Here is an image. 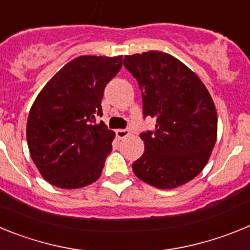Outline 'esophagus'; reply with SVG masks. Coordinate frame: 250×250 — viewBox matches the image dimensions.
I'll return each mask as SVG.
<instances>
[{
  "mask_svg": "<svg viewBox=\"0 0 250 250\" xmlns=\"http://www.w3.org/2000/svg\"><path fill=\"white\" fill-rule=\"evenodd\" d=\"M115 132H116V136H118L119 139H125L130 135L129 129H118Z\"/></svg>",
  "mask_w": 250,
  "mask_h": 250,
  "instance_id": "esophagus-1",
  "label": "esophagus"
}]
</instances>
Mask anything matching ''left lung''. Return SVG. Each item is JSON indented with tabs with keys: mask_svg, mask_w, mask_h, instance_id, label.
<instances>
[{
	"mask_svg": "<svg viewBox=\"0 0 250 250\" xmlns=\"http://www.w3.org/2000/svg\"><path fill=\"white\" fill-rule=\"evenodd\" d=\"M143 98V116L156 120L141 132L145 151L132 163L143 182L173 189L190 182L207 165L216 140V110L204 83L170 55L149 51L124 57Z\"/></svg>",
	"mask_w": 250,
	"mask_h": 250,
	"instance_id": "left-lung-1",
	"label": "left lung"
}]
</instances>
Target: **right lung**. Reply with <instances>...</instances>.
Returning a JSON list of instances; mask_svg holds the SVG:
<instances>
[{"instance_id":"right-lung-1","label":"right lung","mask_w":250,"mask_h":250,"mask_svg":"<svg viewBox=\"0 0 250 250\" xmlns=\"http://www.w3.org/2000/svg\"><path fill=\"white\" fill-rule=\"evenodd\" d=\"M123 66V56H80L63 66L41 90L28 114L26 136L31 158L54 187L77 189L96 182L111 151L114 131L103 116L106 85Z\"/></svg>"}]
</instances>
